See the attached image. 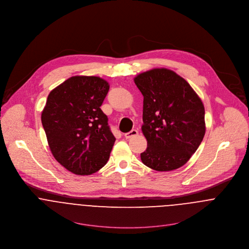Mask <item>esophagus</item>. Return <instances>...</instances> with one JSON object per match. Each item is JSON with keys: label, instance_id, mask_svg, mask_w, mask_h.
Wrapping results in <instances>:
<instances>
[{"label": "esophagus", "instance_id": "esophagus-1", "mask_svg": "<svg viewBox=\"0 0 249 249\" xmlns=\"http://www.w3.org/2000/svg\"><path fill=\"white\" fill-rule=\"evenodd\" d=\"M137 135H138V130H137V129H132L131 131L125 133V134H124V137H125L126 139H129V138L134 137V136H137Z\"/></svg>", "mask_w": 249, "mask_h": 249}]
</instances>
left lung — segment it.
<instances>
[{"mask_svg": "<svg viewBox=\"0 0 249 249\" xmlns=\"http://www.w3.org/2000/svg\"><path fill=\"white\" fill-rule=\"evenodd\" d=\"M134 82L143 96L142 131L147 147L141 160L158 172L177 170L203 140L204 106L191 85L172 70L143 71Z\"/></svg>", "mask_w": 249, "mask_h": 249, "instance_id": "1", "label": "left lung"}]
</instances>
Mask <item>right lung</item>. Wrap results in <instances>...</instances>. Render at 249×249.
<instances>
[{"instance_id": "add662e5", "label": "right lung", "mask_w": 249, "mask_h": 249, "mask_svg": "<svg viewBox=\"0 0 249 249\" xmlns=\"http://www.w3.org/2000/svg\"><path fill=\"white\" fill-rule=\"evenodd\" d=\"M108 90L99 76L75 75L48 96L41 121L50 149L74 175H92L109 159L116 138L101 109Z\"/></svg>"}]
</instances>
